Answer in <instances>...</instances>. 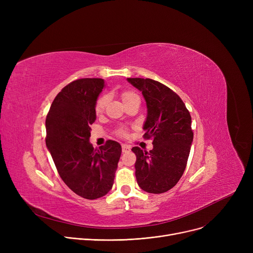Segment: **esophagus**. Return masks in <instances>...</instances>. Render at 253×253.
Listing matches in <instances>:
<instances>
[{"instance_id": "1", "label": "esophagus", "mask_w": 253, "mask_h": 253, "mask_svg": "<svg viewBox=\"0 0 253 253\" xmlns=\"http://www.w3.org/2000/svg\"><path fill=\"white\" fill-rule=\"evenodd\" d=\"M130 151V147L127 144H122V152L123 153H127Z\"/></svg>"}]
</instances>
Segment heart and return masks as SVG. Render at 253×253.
Instances as JSON below:
<instances>
[{"mask_svg": "<svg viewBox=\"0 0 253 253\" xmlns=\"http://www.w3.org/2000/svg\"><path fill=\"white\" fill-rule=\"evenodd\" d=\"M135 96H137V95L135 94V93L131 92V91H124V92L122 93L123 102L126 101V100H128V99H130V98H132V97H135ZM106 101H108V96H106V95H102V96H100V97L97 99L96 104H95V111H96V113H100V112L103 111ZM119 133L123 134L124 131H123V130H120Z\"/></svg>", "mask_w": 253, "mask_h": 253, "instance_id": "1", "label": "heart"}]
</instances>
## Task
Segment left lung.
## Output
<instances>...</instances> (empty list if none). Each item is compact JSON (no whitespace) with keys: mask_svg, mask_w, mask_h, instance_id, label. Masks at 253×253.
<instances>
[{"mask_svg":"<svg viewBox=\"0 0 253 253\" xmlns=\"http://www.w3.org/2000/svg\"><path fill=\"white\" fill-rule=\"evenodd\" d=\"M147 102L144 138H153L150 152L132 148L136 155L135 176L144 192L162 194L178 182L187 166L194 138L192 118L181 98L152 79L128 78Z\"/></svg>","mask_w":253,"mask_h":253,"instance_id":"8db88e82","label":"left lung"}]
</instances>
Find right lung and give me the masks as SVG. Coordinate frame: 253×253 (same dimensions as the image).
I'll return each instance as SVG.
<instances>
[{
	"instance_id": "right-lung-1",
	"label": "right lung",
	"mask_w": 253,
	"mask_h": 253,
	"mask_svg": "<svg viewBox=\"0 0 253 253\" xmlns=\"http://www.w3.org/2000/svg\"><path fill=\"white\" fill-rule=\"evenodd\" d=\"M103 87V79L76 80L58 93L46 118V145L61 179L88 200L111 191L122 153L121 144L115 140L99 149L89 140Z\"/></svg>"
}]
</instances>
